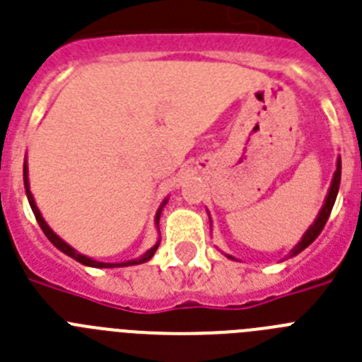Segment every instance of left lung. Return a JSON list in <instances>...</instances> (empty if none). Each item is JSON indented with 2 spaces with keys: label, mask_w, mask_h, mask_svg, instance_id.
I'll return each mask as SVG.
<instances>
[{
  "label": "left lung",
  "mask_w": 362,
  "mask_h": 362,
  "mask_svg": "<svg viewBox=\"0 0 362 362\" xmlns=\"http://www.w3.org/2000/svg\"><path fill=\"white\" fill-rule=\"evenodd\" d=\"M341 157H337V170L335 174H333V179H332V185H329V190L328 194H326V199H324V205L320 206L319 214H317V218H315L313 223L310 225V228L305 230L304 236L300 238V242L296 243L295 247L291 249V252H289V258L291 256H296L298 252H302L305 249V247H310L311 243L317 240V236L320 234V230L324 228V225H326V221H328L329 214H332V209L333 205H335V199H337V194H339V185H341ZM227 258H230V260H236L234 256L230 255H225Z\"/></svg>",
  "instance_id": "obj_1"
}]
</instances>
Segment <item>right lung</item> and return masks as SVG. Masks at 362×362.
<instances>
[{
	"instance_id": "add662e5",
	"label": "right lung",
	"mask_w": 362,
	"mask_h": 362,
	"mask_svg": "<svg viewBox=\"0 0 362 362\" xmlns=\"http://www.w3.org/2000/svg\"><path fill=\"white\" fill-rule=\"evenodd\" d=\"M23 185H25V194H27V199H29V205L30 209H33L34 212V218H36V221H38V225L42 227L43 234L49 238V242L52 243V245L57 247L58 251H62L64 255L71 256L73 260L80 262L82 265H88V267H97V269H110V267H128V265H139V264H144V262H148L151 258V256L156 255L157 247H159V242H160V234H159V240L156 242V245L150 247L144 255H141L139 258H135V260H128V262H119V264H110V262H98V260H93V258H89V256L82 255V252H78L76 249H73V247L69 245L67 242H64L60 236H58L54 230H52L51 227L47 225V221L43 219L42 212H40V209L36 206V202H34V196L33 192H30V185H29V166H27V156H25V160H23ZM168 203V197H165L163 199V203L159 205V209H157L156 212V227L159 228V218H160V212H163V209H165V205Z\"/></svg>"
}]
</instances>
